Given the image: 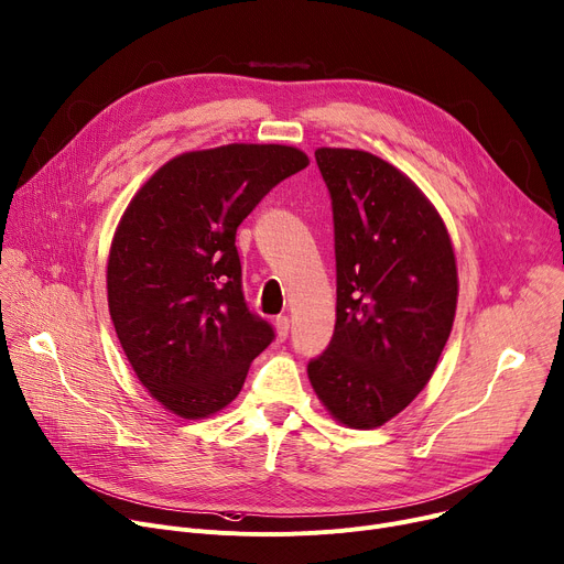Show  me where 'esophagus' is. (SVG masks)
<instances>
[{
    "label": "esophagus",
    "instance_id": "esophagus-1",
    "mask_svg": "<svg viewBox=\"0 0 564 564\" xmlns=\"http://www.w3.org/2000/svg\"><path fill=\"white\" fill-rule=\"evenodd\" d=\"M275 333H278L280 341H284L289 337V316H278L275 318Z\"/></svg>",
    "mask_w": 564,
    "mask_h": 564
}]
</instances>
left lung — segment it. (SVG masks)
<instances>
[{
	"instance_id": "obj_1",
	"label": "left lung",
	"mask_w": 564,
	"mask_h": 564,
	"mask_svg": "<svg viewBox=\"0 0 564 564\" xmlns=\"http://www.w3.org/2000/svg\"><path fill=\"white\" fill-rule=\"evenodd\" d=\"M333 200L337 323L307 364L337 421L378 427L433 376L457 307V269L444 220L416 184L361 150L318 148Z\"/></svg>"
}]
</instances>
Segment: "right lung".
<instances>
[{"mask_svg": "<svg viewBox=\"0 0 564 564\" xmlns=\"http://www.w3.org/2000/svg\"><path fill=\"white\" fill-rule=\"evenodd\" d=\"M307 163L289 145L186 152L122 214L107 267L111 321L141 384L173 414L205 419L229 405L275 339L246 303L237 227Z\"/></svg>", "mask_w": 564, "mask_h": 564, "instance_id": "right-lung-1", "label": "right lung"}]
</instances>
